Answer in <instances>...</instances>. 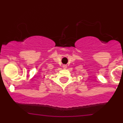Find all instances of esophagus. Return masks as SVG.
<instances>
[{"label":"esophagus","mask_w":123,"mask_h":123,"mask_svg":"<svg viewBox=\"0 0 123 123\" xmlns=\"http://www.w3.org/2000/svg\"><path fill=\"white\" fill-rule=\"evenodd\" d=\"M67 68V65H63V68H64V69H66Z\"/></svg>","instance_id":"34e87169"}]
</instances>
